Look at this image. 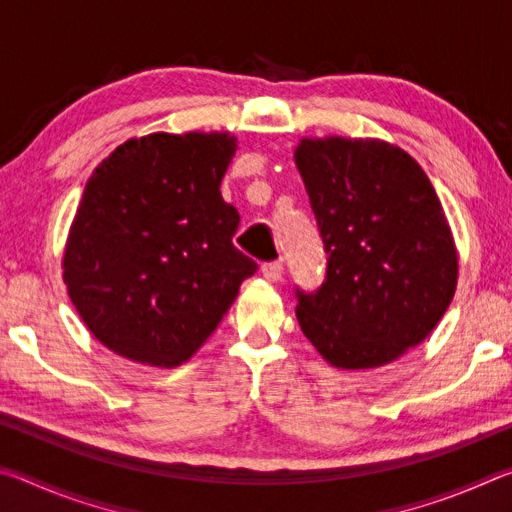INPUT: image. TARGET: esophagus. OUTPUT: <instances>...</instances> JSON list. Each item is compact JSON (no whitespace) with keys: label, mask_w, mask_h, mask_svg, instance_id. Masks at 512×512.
<instances>
[{"label":"esophagus","mask_w":512,"mask_h":512,"mask_svg":"<svg viewBox=\"0 0 512 512\" xmlns=\"http://www.w3.org/2000/svg\"><path fill=\"white\" fill-rule=\"evenodd\" d=\"M282 273H284V268H282L280 262H268V264L262 266V275L266 277L268 282H280Z\"/></svg>","instance_id":"obj_1"}]
</instances>
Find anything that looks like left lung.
Here are the masks:
<instances>
[{
    "instance_id": "left-lung-1",
    "label": "left lung",
    "mask_w": 512,
    "mask_h": 512,
    "mask_svg": "<svg viewBox=\"0 0 512 512\" xmlns=\"http://www.w3.org/2000/svg\"><path fill=\"white\" fill-rule=\"evenodd\" d=\"M293 158L327 253L323 287L296 293L302 334L336 368L386 366L427 339L456 291L436 189L409 153L372 137H302Z\"/></svg>"
}]
</instances>
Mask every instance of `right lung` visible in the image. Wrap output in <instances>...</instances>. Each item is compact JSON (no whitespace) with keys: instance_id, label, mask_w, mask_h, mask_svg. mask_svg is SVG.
<instances>
[{"instance_id":"1","label":"right lung","mask_w":512,"mask_h":512,"mask_svg":"<svg viewBox=\"0 0 512 512\" xmlns=\"http://www.w3.org/2000/svg\"><path fill=\"white\" fill-rule=\"evenodd\" d=\"M230 133H151L117 146L83 189L63 280L85 327L119 357L189 361L257 264L232 246L239 212L221 196Z\"/></svg>"}]
</instances>
